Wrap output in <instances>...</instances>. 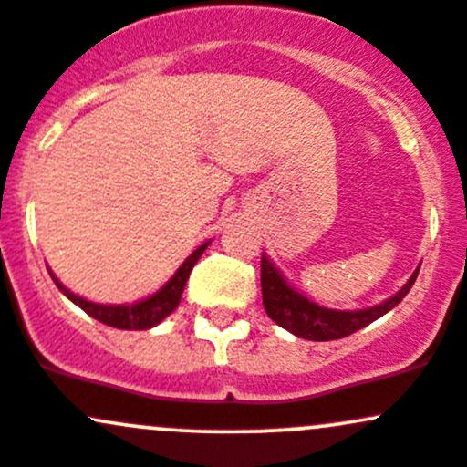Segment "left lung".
Instances as JSON below:
<instances>
[{"instance_id": "1", "label": "left lung", "mask_w": 467, "mask_h": 467, "mask_svg": "<svg viewBox=\"0 0 467 467\" xmlns=\"http://www.w3.org/2000/svg\"><path fill=\"white\" fill-rule=\"evenodd\" d=\"M418 276V269L413 272V276L407 281V285L400 292L387 299L384 304L376 307H367V310H328V307H321L312 301H307L306 296H301L299 292L292 290L285 281H283L281 274L272 267V263L265 256L261 258V290H263V306L269 319L276 321L281 328L290 330L296 337H304L310 341H330V339H341L348 337V335L358 333L359 328L368 326L371 321H376L378 317H382L384 312L391 310L393 306H398L402 301V296L411 290L413 281Z\"/></svg>"}]
</instances>
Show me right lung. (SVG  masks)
I'll return each instance as SVG.
<instances>
[{
	"label": "right lung",
	"instance_id": "right-lung-1",
	"mask_svg": "<svg viewBox=\"0 0 467 467\" xmlns=\"http://www.w3.org/2000/svg\"><path fill=\"white\" fill-rule=\"evenodd\" d=\"M204 249H206V243L202 244V247L195 249L189 258H186L184 265L177 269L175 276H172L171 281H168L166 285L157 292V295H152L150 299H146V301H139V304H134V306L89 304V301L80 299V296H76L74 292L67 290L60 281H56L54 274L51 272L49 274H51V278L56 281V285L65 292L67 299H71L76 306L83 307L89 317L99 319L100 324L112 326V328H121V330H148V328H152V326L160 324L161 319H166V317L175 310L177 304H180L182 292H184L186 281H189L191 269H193L195 263H198V258L202 256V252H204Z\"/></svg>",
	"mask_w": 467,
	"mask_h": 467
}]
</instances>
